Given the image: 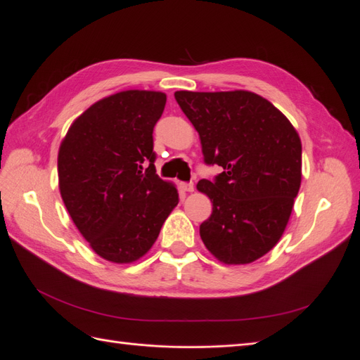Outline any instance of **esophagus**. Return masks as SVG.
Listing matches in <instances>:
<instances>
[{
	"instance_id": "obj_1",
	"label": "esophagus",
	"mask_w": 360,
	"mask_h": 360,
	"mask_svg": "<svg viewBox=\"0 0 360 360\" xmlns=\"http://www.w3.org/2000/svg\"><path fill=\"white\" fill-rule=\"evenodd\" d=\"M180 188H181V191H183V192H189V193L195 191V186H193V183H181Z\"/></svg>"
}]
</instances>
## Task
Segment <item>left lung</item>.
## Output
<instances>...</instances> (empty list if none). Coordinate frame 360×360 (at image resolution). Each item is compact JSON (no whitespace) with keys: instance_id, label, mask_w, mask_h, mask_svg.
I'll list each match as a JSON object with an SVG mask.
<instances>
[{"instance_id":"1","label":"left lung","mask_w":360,"mask_h":360,"mask_svg":"<svg viewBox=\"0 0 360 360\" xmlns=\"http://www.w3.org/2000/svg\"><path fill=\"white\" fill-rule=\"evenodd\" d=\"M199 134L207 164L223 167L199 192L212 202L199 226L207 250L223 264H250L279 242L301 184V140L285 115L247 90L176 91Z\"/></svg>"}]
</instances>
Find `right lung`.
Returning a JSON list of instances; mask_svg holds the SVG:
<instances>
[{"mask_svg":"<svg viewBox=\"0 0 360 360\" xmlns=\"http://www.w3.org/2000/svg\"><path fill=\"white\" fill-rule=\"evenodd\" d=\"M165 103L161 91L108 96L82 112L60 143L57 174L65 207L106 262L140 260L179 204L176 184L158 177L153 165L152 133Z\"/></svg>","mask_w":360,"mask_h":360,"instance_id":"right-lung-1","label":"right lung"}]
</instances>
